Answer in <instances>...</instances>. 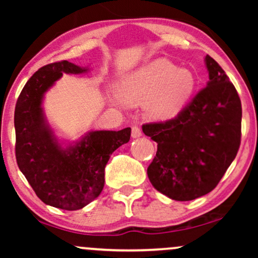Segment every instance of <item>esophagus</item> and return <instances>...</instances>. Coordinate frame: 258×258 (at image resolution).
Returning a JSON list of instances; mask_svg holds the SVG:
<instances>
[{
	"label": "esophagus",
	"instance_id": "esophagus-1",
	"mask_svg": "<svg viewBox=\"0 0 258 258\" xmlns=\"http://www.w3.org/2000/svg\"><path fill=\"white\" fill-rule=\"evenodd\" d=\"M142 136V132L137 125H134L132 129V137L133 139H139V137Z\"/></svg>",
	"mask_w": 258,
	"mask_h": 258
}]
</instances>
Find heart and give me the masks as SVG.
Returning <instances> with one entry per match:
<instances>
[{
  "mask_svg": "<svg viewBox=\"0 0 258 258\" xmlns=\"http://www.w3.org/2000/svg\"><path fill=\"white\" fill-rule=\"evenodd\" d=\"M196 87L194 74L177 68L164 58L139 67L117 83L119 95H111V103L125 107L128 103H143L147 118L167 122L181 114Z\"/></svg>",
  "mask_w": 258,
  "mask_h": 258,
  "instance_id": "1",
  "label": "heart"
}]
</instances>
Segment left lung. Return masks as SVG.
Wrapping results in <instances>:
<instances>
[{"label": "left lung", "instance_id": "obj_1", "mask_svg": "<svg viewBox=\"0 0 258 258\" xmlns=\"http://www.w3.org/2000/svg\"><path fill=\"white\" fill-rule=\"evenodd\" d=\"M209 81L174 119L143 125L157 143L148 177L157 191L175 201L207 195L218 184L241 143L242 104L234 84L209 55Z\"/></svg>", "mask_w": 258, "mask_h": 258}]
</instances>
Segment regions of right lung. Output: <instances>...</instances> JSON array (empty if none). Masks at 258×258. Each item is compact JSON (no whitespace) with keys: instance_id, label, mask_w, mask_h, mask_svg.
Instances as JSON below:
<instances>
[{"instance_id":"add662e5","label":"right lung","mask_w":258,"mask_h":258,"mask_svg":"<svg viewBox=\"0 0 258 258\" xmlns=\"http://www.w3.org/2000/svg\"><path fill=\"white\" fill-rule=\"evenodd\" d=\"M89 67L62 61L42 67L28 80L16 102V161L42 202L79 210L100 195L110 155L128 143L132 129L90 130L79 140L59 139L43 108L47 91L63 76L89 73Z\"/></svg>"}]
</instances>
